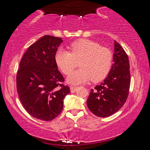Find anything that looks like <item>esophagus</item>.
<instances>
[{
    "instance_id": "34e87169",
    "label": "esophagus",
    "mask_w": 150,
    "mask_h": 150,
    "mask_svg": "<svg viewBox=\"0 0 150 150\" xmlns=\"http://www.w3.org/2000/svg\"><path fill=\"white\" fill-rule=\"evenodd\" d=\"M76 88H77V87H76V86H73V85H71L70 86L71 91H75Z\"/></svg>"
}]
</instances>
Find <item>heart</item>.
<instances>
[{
  "mask_svg": "<svg viewBox=\"0 0 150 150\" xmlns=\"http://www.w3.org/2000/svg\"><path fill=\"white\" fill-rule=\"evenodd\" d=\"M68 48L70 52L60 48L55 55V63L65 75L69 74L80 62V68L68 76V82L75 85L90 79L97 82L108 75L112 62V54L108 48L85 39L73 42Z\"/></svg>",
  "mask_w": 150,
  "mask_h": 150,
  "instance_id": "b5f03b06",
  "label": "heart"
}]
</instances>
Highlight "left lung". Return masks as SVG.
Listing matches in <instances>:
<instances>
[{
	"label": "left lung",
	"mask_w": 150,
	"mask_h": 150,
	"mask_svg": "<svg viewBox=\"0 0 150 150\" xmlns=\"http://www.w3.org/2000/svg\"><path fill=\"white\" fill-rule=\"evenodd\" d=\"M113 62L107 77L91 89L87 101L88 109L98 117H108L118 111L128 96L130 85L128 57L116 41Z\"/></svg>",
	"instance_id": "obj_1"
}]
</instances>
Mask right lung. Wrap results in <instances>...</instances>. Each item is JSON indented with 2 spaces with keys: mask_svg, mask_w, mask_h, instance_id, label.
I'll use <instances>...</instances> for the list:
<instances>
[{
  "mask_svg": "<svg viewBox=\"0 0 150 150\" xmlns=\"http://www.w3.org/2000/svg\"><path fill=\"white\" fill-rule=\"evenodd\" d=\"M62 38L46 35L30 45L20 63L16 75L17 92L30 115L44 121L57 117L70 88L57 69L55 55Z\"/></svg>",
  "mask_w": 150,
  "mask_h": 150,
  "instance_id": "add662e5",
  "label": "right lung"
}]
</instances>
